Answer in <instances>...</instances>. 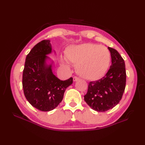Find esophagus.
<instances>
[{
  "label": "esophagus",
  "instance_id": "34e87169",
  "mask_svg": "<svg viewBox=\"0 0 145 145\" xmlns=\"http://www.w3.org/2000/svg\"><path fill=\"white\" fill-rule=\"evenodd\" d=\"M73 81H74V82H76V81L79 80L80 78L78 77H77V76H73Z\"/></svg>",
  "mask_w": 145,
  "mask_h": 145
}]
</instances>
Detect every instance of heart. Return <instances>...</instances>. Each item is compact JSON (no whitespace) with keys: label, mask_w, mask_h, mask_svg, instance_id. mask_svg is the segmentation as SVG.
<instances>
[{"label":"heart","mask_w":145,"mask_h":145,"mask_svg":"<svg viewBox=\"0 0 145 145\" xmlns=\"http://www.w3.org/2000/svg\"><path fill=\"white\" fill-rule=\"evenodd\" d=\"M65 57L68 61L76 64V73L89 80H96L103 76L110 63L108 49L91 43L69 46Z\"/></svg>","instance_id":"1"}]
</instances>
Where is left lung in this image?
Here are the masks:
<instances>
[{
    "instance_id": "8db88e82",
    "label": "left lung",
    "mask_w": 145,
    "mask_h": 145,
    "mask_svg": "<svg viewBox=\"0 0 145 145\" xmlns=\"http://www.w3.org/2000/svg\"><path fill=\"white\" fill-rule=\"evenodd\" d=\"M112 65L103 77L88 84L84 100L89 106L98 112H104L115 106L121 100L126 86L124 60L115 49L108 47Z\"/></svg>"
}]
</instances>
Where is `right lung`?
Instances as JSON below:
<instances>
[{"label":"right lung","mask_w":145,"mask_h":145,"mask_svg":"<svg viewBox=\"0 0 145 145\" xmlns=\"http://www.w3.org/2000/svg\"><path fill=\"white\" fill-rule=\"evenodd\" d=\"M52 52L49 40L36 44L27 55L23 70L22 87L26 99L42 112L55 108L63 100L66 88L72 84L73 78L60 80L48 65L46 55Z\"/></svg>","instance_id":"1"}]
</instances>
